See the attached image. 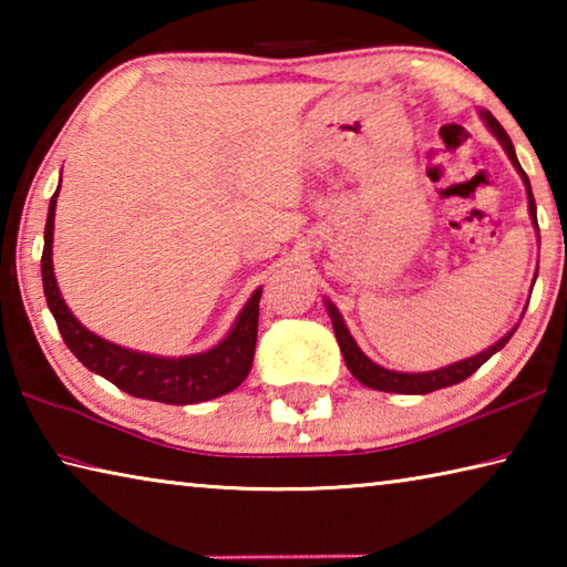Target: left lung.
Wrapping results in <instances>:
<instances>
[{"label": "left lung", "instance_id": "8db88e82", "mask_svg": "<svg viewBox=\"0 0 567 567\" xmlns=\"http://www.w3.org/2000/svg\"><path fill=\"white\" fill-rule=\"evenodd\" d=\"M483 120H485L487 127H491V132L495 134V137L501 140V145L505 147L507 157H511V162H513V167L520 172V177L525 182V189H527V207H530L533 225L537 227L535 197H533V189H530V179H527V175H525L523 167H520V162H517V157H515V147H513L511 137H507V132L501 127V122H497L491 112H483ZM328 312H330V318H332L334 338H338V342H340L344 364H348V370L352 372L354 380L362 382L364 388L382 390V392H400V395H427V392H433V390L457 385V382L467 380L480 368V364H485L497 350H503L505 344H507V340L513 338V332L517 330V328H513L511 332L505 334V338H501L495 344H491V348H487V350L477 352L475 358L453 362V364H447V368L430 370V372H395V370L382 368V364H378V362H372L368 354H364L358 348V342H354V338L350 334L348 324H344L342 315L338 312V307H334L330 300H328Z\"/></svg>", "mask_w": 567, "mask_h": 567}]
</instances>
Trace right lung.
<instances>
[{
	"label": "right lung",
	"instance_id": "1",
	"mask_svg": "<svg viewBox=\"0 0 567 567\" xmlns=\"http://www.w3.org/2000/svg\"><path fill=\"white\" fill-rule=\"evenodd\" d=\"M56 192H60V187H56ZM56 192L50 199V213H47L44 225L42 282L47 305H50L56 328H60L66 348L74 352V358L87 370L97 372L104 380H110L112 385L127 392V395L167 402V405L205 402L243 385L255 358L262 287L249 297L227 338L207 352L187 354V358H157V354H145L107 342L100 334L84 328L60 295V285H56L52 265Z\"/></svg>",
	"mask_w": 567,
	"mask_h": 567
}]
</instances>
